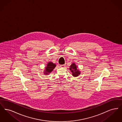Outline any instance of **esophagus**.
Instances as JSON below:
<instances>
[{
	"label": "esophagus",
	"instance_id": "obj_1",
	"mask_svg": "<svg viewBox=\"0 0 122 122\" xmlns=\"http://www.w3.org/2000/svg\"><path fill=\"white\" fill-rule=\"evenodd\" d=\"M61 67H62V68H64L65 66V64H63V65H60Z\"/></svg>",
	"mask_w": 122,
	"mask_h": 122
}]
</instances>
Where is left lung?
<instances>
[{"label": "left lung", "mask_w": 122, "mask_h": 122, "mask_svg": "<svg viewBox=\"0 0 122 122\" xmlns=\"http://www.w3.org/2000/svg\"><path fill=\"white\" fill-rule=\"evenodd\" d=\"M70 70L72 73V75L74 77H77L81 74V72L77 69V67L75 63L71 64L70 66Z\"/></svg>", "instance_id": "8db88e82"}]
</instances>
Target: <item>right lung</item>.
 I'll return each instance as SVG.
<instances>
[{
	"mask_svg": "<svg viewBox=\"0 0 122 122\" xmlns=\"http://www.w3.org/2000/svg\"><path fill=\"white\" fill-rule=\"evenodd\" d=\"M56 64H55L52 63L51 62H49L48 63V64H47L45 70L44 72V74L45 75H48L49 74V73H50L52 70L54 69V68H55L56 67Z\"/></svg>",
	"mask_w": 122,
	"mask_h": 122,
	"instance_id": "obj_1",
	"label": "right lung"
}]
</instances>
